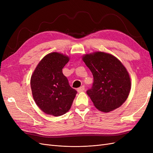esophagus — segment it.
<instances>
[{"label":"esophagus","mask_w":153,"mask_h":153,"mask_svg":"<svg viewBox=\"0 0 153 153\" xmlns=\"http://www.w3.org/2000/svg\"><path fill=\"white\" fill-rule=\"evenodd\" d=\"M84 90H85V87H84V85H82V86H81V87H78V89H77V91H78V92H82V91H84Z\"/></svg>","instance_id":"obj_1"}]
</instances>
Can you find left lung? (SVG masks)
I'll list each match as a JSON object with an SVG mask.
<instances>
[{"mask_svg":"<svg viewBox=\"0 0 153 153\" xmlns=\"http://www.w3.org/2000/svg\"><path fill=\"white\" fill-rule=\"evenodd\" d=\"M94 78L87 94L94 106L103 112L121 106L128 98L131 88L128 72L112 55L98 52L82 58Z\"/></svg>","mask_w":153,"mask_h":153,"instance_id":"8db88e82","label":"left lung"}]
</instances>
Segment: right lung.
<instances>
[{"label":"right lung","instance_id":"obj_1","mask_svg":"<svg viewBox=\"0 0 153 153\" xmlns=\"http://www.w3.org/2000/svg\"><path fill=\"white\" fill-rule=\"evenodd\" d=\"M69 59L57 52L49 53L39 62L31 76L33 98L45 114L60 116L71 108L77 91L69 85L62 73Z\"/></svg>","mask_w":153,"mask_h":153}]
</instances>
